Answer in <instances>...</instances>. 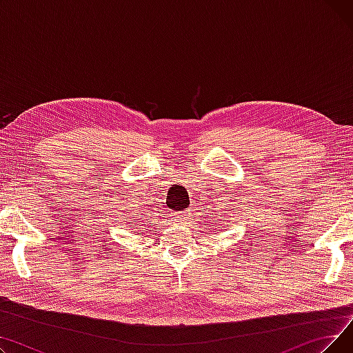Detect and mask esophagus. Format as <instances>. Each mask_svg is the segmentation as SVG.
I'll use <instances>...</instances> for the list:
<instances>
[{
  "label": "esophagus",
  "instance_id": "obj_1",
  "mask_svg": "<svg viewBox=\"0 0 353 353\" xmlns=\"http://www.w3.org/2000/svg\"><path fill=\"white\" fill-rule=\"evenodd\" d=\"M188 216V212H181V213H176V219L177 220H184Z\"/></svg>",
  "mask_w": 353,
  "mask_h": 353
}]
</instances>
